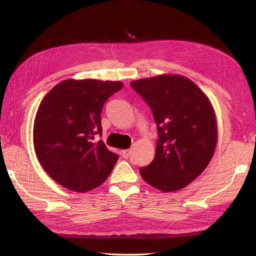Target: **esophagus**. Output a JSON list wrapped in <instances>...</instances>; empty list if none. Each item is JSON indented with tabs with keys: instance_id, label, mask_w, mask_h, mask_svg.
<instances>
[{
	"instance_id": "34e87169",
	"label": "esophagus",
	"mask_w": 256,
	"mask_h": 256,
	"mask_svg": "<svg viewBox=\"0 0 256 256\" xmlns=\"http://www.w3.org/2000/svg\"><path fill=\"white\" fill-rule=\"evenodd\" d=\"M122 157H124V158H125V159H128L129 154H130V150H122Z\"/></svg>"
}]
</instances>
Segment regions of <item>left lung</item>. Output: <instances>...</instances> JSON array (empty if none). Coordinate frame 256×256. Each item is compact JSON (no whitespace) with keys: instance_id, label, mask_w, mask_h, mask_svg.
I'll use <instances>...</instances> for the list:
<instances>
[{"instance_id":"1","label":"left lung","mask_w":256,"mask_h":256,"mask_svg":"<svg viewBox=\"0 0 256 256\" xmlns=\"http://www.w3.org/2000/svg\"><path fill=\"white\" fill-rule=\"evenodd\" d=\"M152 112L158 140L143 180L164 192L184 188L202 173L214 152L218 130L210 102L198 85L178 74L132 81Z\"/></svg>"}]
</instances>
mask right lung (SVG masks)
I'll return each instance as SVG.
<instances>
[{
    "instance_id": "obj_1",
    "label": "right lung",
    "mask_w": 256,
    "mask_h": 256,
    "mask_svg": "<svg viewBox=\"0 0 256 256\" xmlns=\"http://www.w3.org/2000/svg\"><path fill=\"white\" fill-rule=\"evenodd\" d=\"M122 85L68 79L42 99L34 122V148L44 171L63 187L86 192L109 177L118 154L94 138L102 134L104 102Z\"/></svg>"
}]
</instances>
